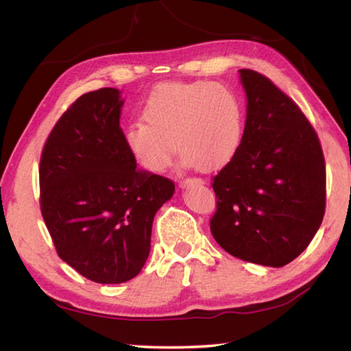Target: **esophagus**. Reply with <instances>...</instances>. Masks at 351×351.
<instances>
[{"label": "esophagus", "mask_w": 351, "mask_h": 351, "mask_svg": "<svg viewBox=\"0 0 351 351\" xmlns=\"http://www.w3.org/2000/svg\"><path fill=\"white\" fill-rule=\"evenodd\" d=\"M187 182H196V184H204V181L201 180V178H190V180H186V181H181V187L186 186Z\"/></svg>", "instance_id": "obj_1"}]
</instances>
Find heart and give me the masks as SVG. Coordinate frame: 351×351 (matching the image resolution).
I'll return each mask as SVG.
<instances>
[{"label":"heart","mask_w":351,"mask_h":351,"mask_svg":"<svg viewBox=\"0 0 351 351\" xmlns=\"http://www.w3.org/2000/svg\"><path fill=\"white\" fill-rule=\"evenodd\" d=\"M143 118L125 130L136 162L162 173L175 155L210 170L237 154L244 133V110L237 92L221 82H165L149 95ZM176 147L173 148V145Z\"/></svg>","instance_id":"obj_1"}]
</instances>
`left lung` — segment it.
<instances>
[{
  "instance_id": "obj_1",
  "label": "left lung",
  "mask_w": 351,
  "mask_h": 351,
  "mask_svg": "<svg viewBox=\"0 0 351 351\" xmlns=\"http://www.w3.org/2000/svg\"><path fill=\"white\" fill-rule=\"evenodd\" d=\"M244 135L213 178L215 241L232 256L282 267L298 258L326 213V161L317 133L267 76L241 69Z\"/></svg>"
}]
</instances>
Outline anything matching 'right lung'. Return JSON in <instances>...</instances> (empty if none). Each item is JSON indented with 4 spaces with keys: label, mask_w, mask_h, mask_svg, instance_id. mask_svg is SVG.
<instances>
[{
    "label": "right lung",
    "mask_w": 351,
    "mask_h": 351,
    "mask_svg": "<svg viewBox=\"0 0 351 351\" xmlns=\"http://www.w3.org/2000/svg\"><path fill=\"white\" fill-rule=\"evenodd\" d=\"M112 87L81 95L56 121L40 161V207L58 256L87 279L121 284L150 253L152 224L175 192L136 167Z\"/></svg>",
    "instance_id": "add662e5"
}]
</instances>
